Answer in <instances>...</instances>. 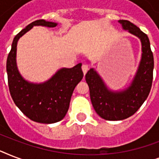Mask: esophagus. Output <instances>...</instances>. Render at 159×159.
<instances>
[{"mask_svg": "<svg viewBox=\"0 0 159 159\" xmlns=\"http://www.w3.org/2000/svg\"><path fill=\"white\" fill-rule=\"evenodd\" d=\"M82 72H83V73H84V75L86 74L87 72V71H88V65H87V63H83L82 66Z\"/></svg>", "mask_w": 159, "mask_h": 159, "instance_id": "obj_1", "label": "esophagus"}]
</instances>
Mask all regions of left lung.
<instances>
[{
	"mask_svg": "<svg viewBox=\"0 0 159 159\" xmlns=\"http://www.w3.org/2000/svg\"><path fill=\"white\" fill-rule=\"evenodd\" d=\"M125 30L137 36L142 44V56L133 81L127 88L120 92L109 90L94 68L85 77L90 90V97L95 111L106 120H122L133 116L143 105L153 82V55L148 36L130 21L120 20Z\"/></svg>",
	"mask_w": 159,
	"mask_h": 159,
	"instance_id": "obj_1",
	"label": "left lung"
}]
</instances>
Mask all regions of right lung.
<instances>
[{
  "label": "right lung",
  "instance_id": "add662e5",
  "mask_svg": "<svg viewBox=\"0 0 159 159\" xmlns=\"http://www.w3.org/2000/svg\"><path fill=\"white\" fill-rule=\"evenodd\" d=\"M57 24L44 20L30 23L16 34L6 61L9 90L14 102L31 120L53 124L62 120L69 108L75 87L83 77L82 63L72 68H61L43 83L26 81L19 72L16 65V47L19 39L34 26L55 27Z\"/></svg>",
  "mask_w": 159,
  "mask_h": 159
}]
</instances>
